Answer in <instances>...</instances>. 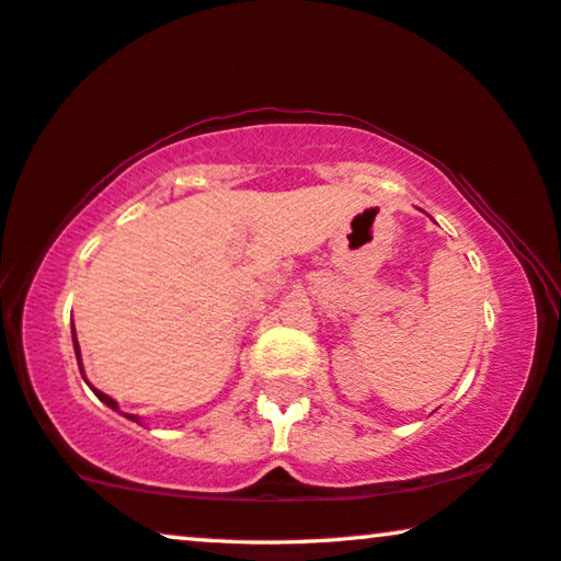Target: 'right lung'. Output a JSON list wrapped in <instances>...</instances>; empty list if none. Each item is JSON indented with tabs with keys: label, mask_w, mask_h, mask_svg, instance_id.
Here are the masks:
<instances>
[{
	"label": "right lung",
	"mask_w": 561,
	"mask_h": 561,
	"mask_svg": "<svg viewBox=\"0 0 561 561\" xmlns=\"http://www.w3.org/2000/svg\"><path fill=\"white\" fill-rule=\"evenodd\" d=\"M72 346H76V356H78V367H80V375H83V364H80V346H78V339H76V329H72ZM93 389V392H95V397H99V400L101 402H105V404H108V408L111 410H118V402L116 400H111V397L108 394H103L101 392V389H95V387H91ZM128 420H134V422H141L139 417H136V415H126Z\"/></svg>",
	"instance_id": "1"
}]
</instances>
